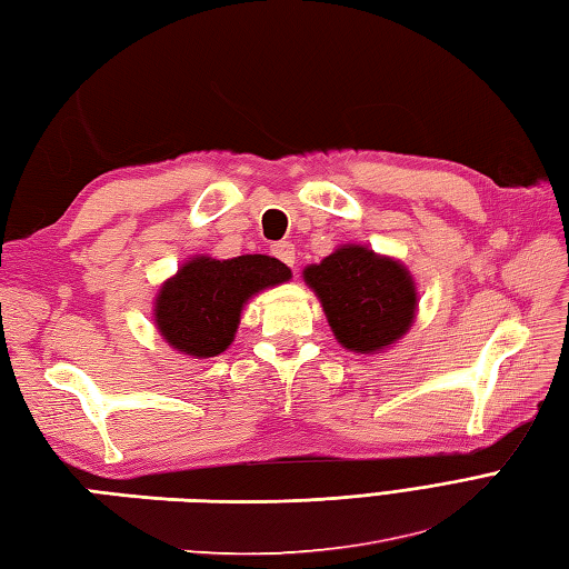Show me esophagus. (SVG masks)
Here are the masks:
<instances>
[{"mask_svg":"<svg viewBox=\"0 0 569 569\" xmlns=\"http://www.w3.org/2000/svg\"><path fill=\"white\" fill-rule=\"evenodd\" d=\"M272 256L280 258L284 264H289V268H295V260H297V250H295V243L289 241H280L272 246Z\"/></svg>","mask_w":569,"mask_h":569,"instance_id":"1","label":"esophagus"}]
</instances>
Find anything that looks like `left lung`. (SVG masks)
<instances>
[{"label":"left lung","mask_w":569,"mask_h":569,"mask_svg":"<svg viewBox=\"0 0 569 569\" xmlns=\"http://www.w3.org/2000/svg\"><path fill=\"white\" fill-rule=\"evenodd\" d=\"M305 280L321 299L338 343L348 350H382L413 321L411 274L397 260L362 246H343L319 264H309Z\"/></svg>","instance_id":"8db88e82"}]
</instances>
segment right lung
Here are the masks:
<instances>
[{
  "mask_svg": "<svg viewBox=\"0 0 569 569\" xmlns=\"http://www.w3.org/2000/svg\"><path fill=\"white\" fill-rule=\"evenodd\" d=\"M289 277L287 264L270 256L189 260L156 299L158 331L187 356H219L231 346L246 301Z\"/></svg>",
  "mask_w": 569,
  "mask_h": 569,
  "instance_id": "add662e5",
  "label": "right lung"
}]
</instances>
